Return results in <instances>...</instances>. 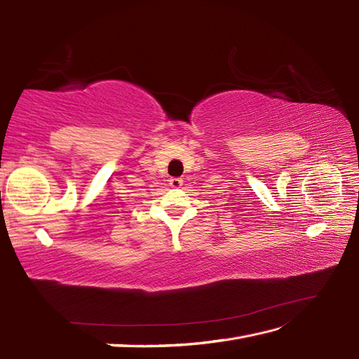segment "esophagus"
<instances>
[{
	"mask_svg": "<svg viewBox=\"0 0 359 359\" xmlns=\"http://www.w3.org/2000/svg\"><path fill=\"white\" fill-rule=\"evenodd\" d=\"M182 184H184V180L179 179V177H172V179H170V185H171L172 188H179V187H182Z\"/></svg>",
	"mask_w": 359,
	"mask_h": 359,
	"instance_id": "esophagus-1",
	"label": "esophagus"
}]
</instances>
